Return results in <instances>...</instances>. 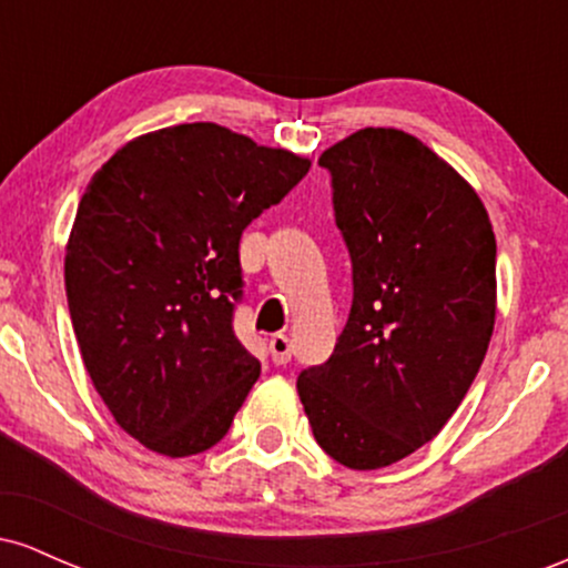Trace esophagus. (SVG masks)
I'll list each match as a JSON object with an SVG mask.
<instances>
[{
  "instance_id": "obj_1",
  "label": "esophagus",
  "mask_w": 568,
  "mask_h": 568,
  "mask_svg": "<svg viewBox=\"0 0 568 568\" xmlns=\"http://www.w3.org/2000/svg\"><path fill=\"white\" fill-rule=\"evenodd\" d=\"M270 352L277 366H285L291 361V338L285 334H275L270 338Z\"/></svg>"
}]
</instances>
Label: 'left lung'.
<instances>
[{
  "label": "left lung",
  "mask_w": 568,
  "mask_h": 568,
  "mask_svg": "<svg viewBox=\"0 0 568 568\" xmlns=\"http://www.w3.org/2000/svg\"><path fill=\"white\" fill-rule=\"evenodd\" d=\"M317 162L355 293L334 355L296 389L325 454L379 470L465 400L494 334L497 240L478 192L416 135L363 128Z\"/></svg>",
  "instance_id": "1"
}]
</instances>
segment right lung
Returning <instances> with one entry per match:
<instances>
[{"label":"right lung","mask_w":568,"mask_h":568,"mask_svg":"<svg viewBox=\"0 0 568 568\" xmlns=\"http://www.w3.org/2000/svg\"><path fill=\"white\" fill-rule=\"evenodd\" d=\"M310 171L216 122L139 135L84 189L67 243L82 363L114 422L181 459L224 438L262 374L232 331L240 237Z\"/></svg>","instance_id":"add662e5"}]
</instances>
